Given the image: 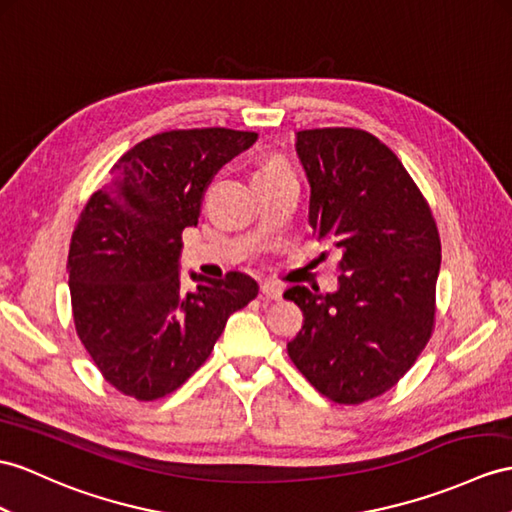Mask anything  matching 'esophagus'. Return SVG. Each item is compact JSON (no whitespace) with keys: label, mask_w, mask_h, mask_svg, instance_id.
I'll return each instance as SVG.
<instances>
[{"label":"esophagus","mask_w":512,"mask_h":512,"mask_svg":"<svg viewBox=\"0 0 512 512\" xmlns=\"http://www.w3.org/2000/svg\"><path fill=\"white\" fill-rule=\"evenodd\" d=\"M260 295H263V299H280L282 286L276 282H265L263 286H260Z\"/></svg>","instance_id":"esophagus-1"}]
</instances>
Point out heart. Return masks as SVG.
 I'll use <instances>...</instances> for the list:
<instances>
[{
    "label": "heart",
    "instance_id": "b5f03b06",
    "mask_svg": "<svg viewBox=\"0 0 512 512\" xmlns=\"http://www.w3.org/2000/svg\"><path fill=\"white\" fill-rule=\"evenodd\" d=\"M265 167H286V165H284V160H280V158H271V160L265 162V165L260 167V169H265Z\"/></svg>",
    "mask_w": 512,
    "mask_h": 512
}]
</instances>
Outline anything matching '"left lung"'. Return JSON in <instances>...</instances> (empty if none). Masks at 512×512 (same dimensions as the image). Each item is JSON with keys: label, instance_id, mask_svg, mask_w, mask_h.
Listing matches in <instances>:
<instances>
[{"label": "left lung", "instance_id": "8db88e82", "mask_svg": "<svg viewBox=\"0 0 512 512\" xmlns=\"http://www.w3.org/2000/svg\"><path fill=\"white\" fill-rule=\"evenodd\" d=\"M313 236L341 252L334 293L291 286L304 326L286 345L302 376L336 404H363L415 365L434 330L441 239L426 197L376 136L297 132Z\"/></svg>", "mask_w": 512, "mask_h": 512}]
</instances>
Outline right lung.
I'll use <instances>...</instances> for the list:
<instances>
[{"instance_id":"right-lung-1","label":"right lung","mask_w":512,"mask_h":512,"mask_svg":"<svg viewBox=\"0 0 512 512\" xmlns=\"http://www.w3.org/2000/svg\"><path fill=\"white\" fill-rule=\"evenodd\" d=\"M256 132L169 130L136 143L78 217L69 245L76 332L104 380L154 402L206 363L226 321L258 295L239 271L180 280L184 228L197 226L215 173L245 152Z\"/></svg>"}]
</instances>
